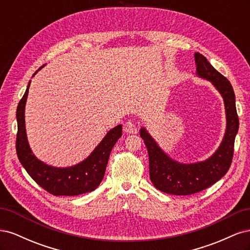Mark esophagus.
Returning <instances> with one entry per match:
<instances>
[{
  "instance_id": "obj_1",
  "label": "esophagus",
  "mask_w": 250,
  "mask_h": 250,
  "mask_svg": "<svg viewBox=\"0 0 250 250\" xmlns=\"http://www.w3.org/2000/svg\"><path fill=\"white\" fill-rule=\"evenodd\" d=\"M124 131L127 133H138V128L132 122H127L124 125Z\"/></svg>"
}]
</instances>
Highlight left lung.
Wrapping results in <instances>:
<instances>
[{
	"mask_svg": "<svg viewBox=\"0 0 250 250\" xmlns=\"http://www.w3.org/2000/svg\"><path fill=\"white\" fill-rule=\"evenodd\" d=\"M194 57L196 75L209 81L223 98L226 128L222 142L215 152L207 160L191 164L173 160L158 146L145 127L141 128L140 135L149 155L150 179L157 190L172 195L195 194L221 179L230 167L234 139L239 130L236 97L230 82L215 70L200 53L196 52Z\"/></svg>",
	"mask_w": 250,
	"mask_h": 250,
	"instance_id": "left-lung-1",
	"label": "left lung"
}]
</instances>
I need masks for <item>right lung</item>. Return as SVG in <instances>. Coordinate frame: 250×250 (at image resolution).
Wrapping results in <instances>:
<instances>
[{"instance_id":"add662e5","label":"right lung","mask_w":250,"mask_h":250,"mask_svg":"<svg viewBox=\"0 0 250 250\" xmlns=\"http://www.w3.org/2000/svg\"><path fill=\"white\" fill-rule=\"evenodd\" d=\"M39 71H36L33 76ZM30 83L31 81H29L17 109V153L20 163L37 185L55 196H76L96 190L104 177L111 150L122 137V125L111 128L93 152L82 162L65 168L50 166L39 160L29 146L25 107Z\"/></svg>"}]
</instances>
